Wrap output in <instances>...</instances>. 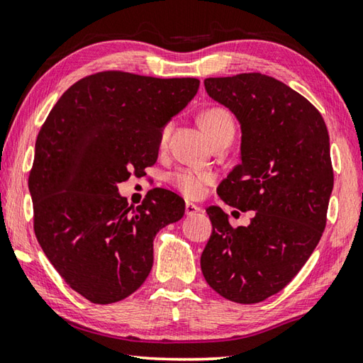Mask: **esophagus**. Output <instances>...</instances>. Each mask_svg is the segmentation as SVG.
Instances as JSON below:
<instances>
[{"instance_id": "esophagus-1", "label": "esophagus", "mask_w": 363, "mask_h": 363, "mask_svg": "<svg viewBox=\"0 0 363 363\" xmlns=\"http://www.w3.org/2000/svg\"><path fill=\"white\" fill-rule=\"evenodd\" d=\"M202 208L199 207V205H196L193 202H186V205H184V213H186V216H194L197 213H201Z\"/></svg>"}]
</instances>
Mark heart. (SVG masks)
Masks as SVG:
<instances>
[{"instance_id": "1", "label": "heart", "mask_w": 363, "mask_h": 363, "mask_svg": "<svg viewBox=\"0 0 363 363\" xmlns=\"http://www.w3.org/2000/svg\"><path fill=\"white\" fill-rule=\"evenodd\" d=\"M201 125L205 129V133L208 134L210 139H213L218 133H221L223 129L234 126L230 113L221 107H211L208 111H205L201 115ZM170 129H172V123H167L162 128L161 133V145L166 143ZM172 186L180 191L183 196L189 197V199H197L205 194V191L213 184L216 180V175L207 169H193V167H182L177 169L175 172L170 174L169 177Z\"/></svg>"}]
</instances>
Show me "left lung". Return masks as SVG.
Listing matches in <instances>:
<instances>
[{"label": "left lung", "instance_id": "obj_1", "mask_svg": "<svg viewBox=\"0 0 363 363\" xmlns=\"http://www.w3.org/2000/svg\"><path fill=\"white\" fill-rule=\"evenodd\" d=\"M203 85L242 129L240 164L218 194L255 216L232 228L228 213L208 207L213 230L201 269L224 298L259 303L297 275L323 237L333 189L329 133L308 99L265 74L210 77Z\"/></svg>", "mask_w": 363, "mask_h": 363}]
</instances>
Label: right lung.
I'll use <instances>...</instances> for the list:
<instances>
[{
    "instance_id": "right-lung-1",
    "label": "right lung",
    "mask_w": 363,
    "mask_h": 363,
    "mask_svg": "<svg viewBox=\"0 0 363 363\" xmlns=\"http://www.w3.org/2000/svg\"><path fill=\"white\" fill-rule=\"evenodd\" d=\"M197 90L191 77L98 72L67 88L40 128L28 179L34 234L61 278L93 303L138 291L156 234L184 215L182 197L162 188L129 207L118 183L153 166L162 128Z\"/></svg>"
}]
</instances>
